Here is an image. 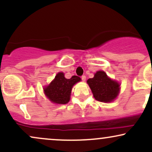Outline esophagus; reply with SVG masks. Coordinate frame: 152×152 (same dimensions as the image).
Segmentation results:
<instances>
[{
  "label": "esophagus",
  "mask_w": 152,
  "mask_h": 152,
  "mask_svg": "<svg viewBox=\"0 0 152 152\" xmlns=\"http://www.w3.org/2000/svg\"><path fill=\"white\" fill-rule=\"evenodd\" d=\"M81 79L83 81H86V76L85 75H83V76H81Z\"/></svg>",
  "instance_id": "esophagus-1"
}]
</instances>
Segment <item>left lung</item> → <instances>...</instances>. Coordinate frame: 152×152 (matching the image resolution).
<instances>
[{
  "label": "left lung",
  "mask_w": 152,
  "mask_h": 152,
  "mask_svg": "<svg viewBox=\"0 0 152 152\" xmlns=\"http://www.w3.org/2000/svg\"><path fill=\"white\" fill-rule=\"evenodd\" d=\"M87 83L94 97L99 102H112L116 98L119 91L120 85L108 77L104 71H97L94 78L88 79Z\"/></svg>",
  "instance_id": "left-lung-1"
}]
</instances>
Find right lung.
Masks as SVG:
<instances>
[{
	"label": "right lung",
	"instance_id": "add662e5",
	"mask_svg": "<svg viewBox=\"0 0 152 152\" xmlns=\"http://www.w3.org/2000/svg\"><path fill=\"white\" fill-rule=\"evenodd\" d=\"M81 81L77 76H73L69 79L64 77V73L60 72L48 86L44 88L45 94L50 102L58 104H67L70 100L72 87Z\"/></svg>",
	"mask_w": 152,
	"mask_h": 152
}]
</instances>
